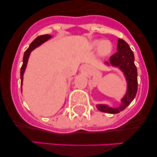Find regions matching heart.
Listing matches in <instances>:
<instances>
[{
	"instance_id": "1",
	"label": "heart",
	"mask_w": 157,
	"mask_h": 157,
	"mask_svg": "<svg viewBox=\"0 0 157 157\" xmlns=\"http://www.w3.org/2000/svg\"><path fill=\"white\" fill-rule=\"evenodd\" d=\"M93 46L94 48H98V54L101 56H107L112 52V44L109 41L103 40H96L93 42Z\"/></svg>"
}]
</instances>
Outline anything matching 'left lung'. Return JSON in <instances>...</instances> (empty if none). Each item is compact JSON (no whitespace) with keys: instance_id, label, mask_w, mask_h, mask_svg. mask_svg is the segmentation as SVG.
<instances>
[{"instance_id":"left-lung-1","label":"left lung","mask_w":157,"mask_h":157,"mask_svg":"<svg viewBox=\"0 0 157 157\" xmlns=\"http://www.w3.org/2000/svg\"><path fill=\"white\" fill-rule=\"evenodd\" d=\"M117 52L110 57V62H106L107 65L119 67L125 75L127 82V90L124 98H122V103L119 108H111L105 105H98L97 108L99 111L110 114H116L124 109L131 103L135 98L138 91V72L134 64V52L124 40L119 38Z\"/></svg>"}]
</instances>
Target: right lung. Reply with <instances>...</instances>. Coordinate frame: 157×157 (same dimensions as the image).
<instances>
[{"label": "right lung", "mask_w": 157, "mask_h": 157, "mask_svg": "<svg viewBox=\"0 0 157 157\" xmlns=\"http://www.w3.org/2000/svg\"><path fill=\"white\" fill-rule=\"evenodd\" d=\"M52 36L48 35V34H45V35H41L38 36L37 37H36L34 41H32L31 44L30 45L29 48H27L26 52H24V55H23V65H22L21 70H20V78H21V86L22 84H23V74H24L25 69H26V67H27V61H28V58L30 56V54L31 51H33L35 48L38 47L39 45H41L42 43H44L45 41H48L49 38H51Z\"/></svg>", "instance_id": "right-lung-1"}]
</instances>
